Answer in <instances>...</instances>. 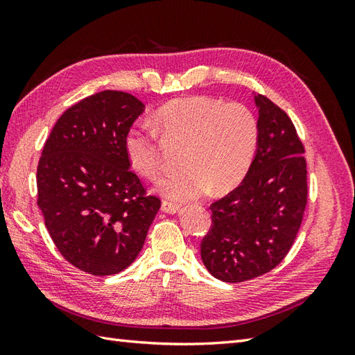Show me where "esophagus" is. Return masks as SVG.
<instances>
[{"label": "esophagus", "mask_w": 355, "mask_h": 355, "mask_svg": "<svg viewBox=\"0 0 355 355\" xmlns=\"http://www.w3.org/2000/svg\"><path fill=\"white\" fill-rule=\"evenodd\" d=\"M162 210L166 214H178L180 212V205H175L172 201H163L162 202Z\"/></svg>", "instance_id": "1"}]
</instances>
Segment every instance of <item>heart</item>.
Masks as SVG:
<instances>
[{
    "mask_svg": "<svg viewBox=\"0 0 355 355\" xmlns=\"http://www.w3.org/2000/svg\"><path fill=\"white\" fill-rule=\"evenodd\" d=\"M162 140L183 145L178 158L183 169L166 175L158 191L166 198L187 201L202 197L210 187L224 193L243 182L258 148L259 123L253 111L238 102L195 96L164 103L155 112L154 128H134L126 135L130 163L145 178L155 180L163 172Z\"/></svg>",
    "mask_w": 355,
    "mask_h": 355,
    "instance_id": "b5f03b06",
    "label": "heart"
}]
</instances>
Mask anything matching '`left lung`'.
<instances>
[{
  "instance_id": "8db88e82",
  "label": "left lung",
  "mask_w": 355,
  "mask_h": 355,
  "mask_svg": "<svg viewBox=\"0 0 355 355\" xmlns=\"http://www.w3.org/2000/svg\"><path fill=\"white\" fill-rule=\"evenodd\" d=\"M259 140L254 160L236 189L212 202V224L201 259L223 282L268 273L290 252L308 198L305 148L291 119L268 97L254 96Z\"/></svg>"
}]
</instances>
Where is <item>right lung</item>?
I'll return each mask as SVG.
<instances>
[{
	"label": "right lung",
	"mask_w": 355,
	"mask_h": 355,
	"mask_svg": "<svg viewBox=\"0 0 355 355\" xmlns=\"http://www.w3.org/2000/svg\"><path fill=\"white\" fill-rule=\"evenodd\" d=\"M143 111L132 94L105 89L67 110L45 140L37 206L59 253L88 275L130 267L162 206L126 154V135Z\"/></svg>",
	"instance_id": "right-lung-1"
}]
</instances>
